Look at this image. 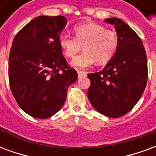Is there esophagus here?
Segmentation results:
<instances>
[{
	"instance_id": "1",
	"label": "esophagus",
	"mask_w": 156,
	"mask_h": 156,
	"mask_svg": "<svg viewBox=\"0 0 156 156\" xmlns=\"http://www.w3.org/2000/svg\"><path fill=\"white\" fill-rule=\"evenodd\" d=\"M86 74V73L85 72L80 71V70H78V78H81L82 76H84Z\"/></svg>"
}]
</instances>
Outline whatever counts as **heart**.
I'll use <instances>...</instances> for the list:
<instances>
[{"label": "heart", "mask_w": 156, "mask_h": 156, "mask_svg": "<svg viewBox=\"0 0 156 156\" xmlns=\"http://www.w3.org/2000/svg\"><path fill=\"white\" fill-rule=\"evenodd\" d=\"M74 33L75 37L61 34L58 42L65 56L69 58H74L83 46L84 51L72 61L75 68H88L96 61L98 64H105L115 55L119 39L114 31L94 22H88L76 26Z\"/></svg>", "instance_id": "b5f03b06"}]
</instances>
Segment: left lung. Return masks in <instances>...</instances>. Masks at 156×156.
<instances>
[{
	"mask_svg": "<svg viewBox=\"0 0 156 156\" xmlns=\"http://www.w3.org/2000/svg\"><path fill=\"white\" fill-rule=\"evenodd\" d=\"M105 22L115 26L118 47L104 69L88 73V100L102 115L119 118L134 108L144 93L148 78L146 53L143 42L129 26L112 17Z\"/></svg>",
	"mask_w": 156,
	"mask_h": 156,
	"instance_id": "1",
	"label": "left lung"
}]
</instances>
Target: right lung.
Instances as JSON below:
<instances>
[{
  "mask_svg": "<svg viewBox=\"0 0 156 156\" xmlns=\"http://www.w3.org/2000/svg\"><path fill=\"white\" fill-rule=\"evenodd\" d=\"M65 16H40L16 35L9 56L11 90L23 111L48 119L64 105L68 87L78 78L62 56L58 38Z\"/></svg>",
  "mask_w": 156,
  "mask_h": 156,
  "instance_id": "1",
  "label": "right lung"
}]
</instances>
